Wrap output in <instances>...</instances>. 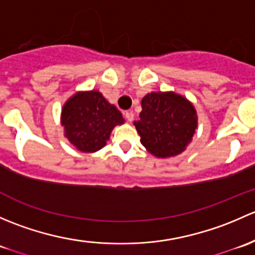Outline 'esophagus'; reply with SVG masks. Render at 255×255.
I'll list each match as a JSON object with an SVG mask.
<instances>
[{"mask_svg":"<svg viewBox=\"0 0 255 255\" xmlns=\"http://www.w3.org/2000/svg\"><path fill=\"white\" fill-rule=\"evenodd\" d=\"M125 117H126V120L128 121V122H132L133 120H134V115H133V112L132 111H127L125 113Z\"/></svg>","mask_w":255,"mask_h":255,"instance_id":"34e87169","label":"esophagus"}]
</instances>
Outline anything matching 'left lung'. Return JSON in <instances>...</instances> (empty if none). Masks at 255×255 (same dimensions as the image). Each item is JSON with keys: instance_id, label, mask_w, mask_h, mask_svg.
<instances>
[{"instance_id": "8db88e82", "label": "left lung", "mask_w": 255, "mask_h": 255, "mask_svg": "<svg viewBox=\"0 0 255 255\" xmlns=\"http://www.w3.org/2000/svg\"><path fill=\"white\" fill-rule=\"evenodd\" d=\"M139 121H134L140 143L156 158L182 153L197 128L194 105L175 92H150L142 99Z\"/></svg>"}]
</instances>
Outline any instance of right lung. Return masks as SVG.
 <instances>
[{
	"label": "right lung",
	"instance_id": "1",
	"mask_svg": "<svg viewBox=\"0 0 255 255\" xmlns=\"http://www.w3.org/2000/svg\"><path fill=\"white\" fill-rule=\"evenodd\" d=\"M122 123V113L96 90L76 92L61 110L65 137L84 153H95L104 148L113 128Z\"/></svg>",
	"mask_w": 255,
	"mask_h": 255
}]
</instances>
